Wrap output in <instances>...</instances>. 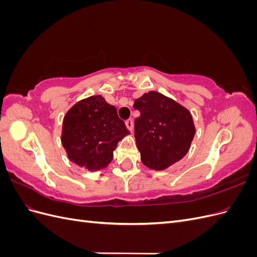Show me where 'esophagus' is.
<instances>
[{"mask_svg": "<svg viewBox=\"0 0 257 257\" xmlns=\"http://www.w3.org/2000/svg\"><path fill=\"white\" fill-rule=\"evenodd\" d=\"M125 125H126V127H127V130H128V131L133 132V128H134V123H133V120H132V119H128L127 121H125Z\"/></svg>", "mask_w": 257, "mask_h": 257, "instance_id": "esophagus-1", "label": "esophagus"}]
</instances>
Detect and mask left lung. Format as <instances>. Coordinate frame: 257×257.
I'll use <instances>...</instances> for the list:
<instances>
[{"mask_svg": "<svg viewBox=\"0 0 257 257\" xmlns=\"http://www.w3.org/2000/svg\"><path fill=\"white\" fill-rule=\"evenodd\" d=\"M141 111L135 120V138L144 164L164 170L189 152L195 135L191 112L185 107L157 91L135 99Z\"/></svg>", "mask_w": 257, "mask_h": 257, "instance_id": "1", "label": "left lung"}]
</instances>
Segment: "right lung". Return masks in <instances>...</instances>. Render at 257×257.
Instances as JSON below:
<instances>
[{"instance_id":"add662e5","label":"right lung","mask_w":257,"mask_h":257,"mask_svg":"<svg viewBox=\"0 0 257 257\" xmlns=\"http://www.w3.org/2000/svg\"><path fill=\"white\" fill-rule=\"evenodd\" d=\"M128 134L115 107L102 95H92L66 112L61 142L69 161L89 172H97L109 165L118 143Z\"/></svg>"}]
</instances>
